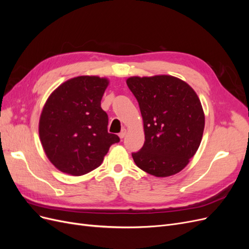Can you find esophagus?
<instances>
[{
	"instance_id": "34e87169",
	"label": "esophagus",
	"mask_w": 249,
	"mask_h": 249,
	"mask_svg": "<svg viewBox=\"0 0 249 249\" xmlns=\"http://www.w3.org/2000/svg\"><path fill=\"white\" fill-rule=\"evenodd\" d=\"M125 132H126V131H125V129H123V130H122V132H120V133L118 134V136H119V138H120V139H124V136H125Z\"/></svg>"
}]
</instances>
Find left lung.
<instances>
[{"mask_svg": "<svg viewBox=\"0 0 249 249\" xmlns=\"http://www.w3.org/2000/svg\"><path fill=\"white\" fill-rule=\"evenodd\" d=\"M139 104L145 141L132 153L137 166L164 178L179 172L196 153L205 114L194 90L171 76L132 77L126 80Z\"/></svg>", "mask_w": 249, "mask_h": 249, "instance_id": "left-lung-1", "label": "left lung"}]
</instances>
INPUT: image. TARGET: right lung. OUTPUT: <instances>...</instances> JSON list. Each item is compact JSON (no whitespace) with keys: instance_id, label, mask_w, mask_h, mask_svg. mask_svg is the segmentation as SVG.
I'll return each mask as SVG.
<instances>
[{"instance_id":"right-lung-1","label":"right lung","mask_w":249,"mask_h":249,"mask_svg":"<svg viewBox=\"0 0 249 249\" xmlns=\"http://www.w3.org/2000/svg\"><path fill=\"white\" fill-rule=\"evenodd\" d=\"M107 79L81 76L60 85L44 105L39 136L49 160L60 171L82 176L102 164L119 142L108 133V115L101 108Z\"/></svg>"}]
</instances>
